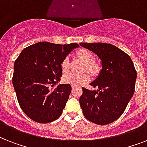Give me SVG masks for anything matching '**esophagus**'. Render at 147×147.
<instances>
[{
  "label": "esophagus",
  "mask_w": 147,
  "mask_h": 147,
  "mask_svg": "<svg viewBox=\"0 0 147 147\" xmlns=\"http://www.w3.org/2000/svg\"><path fill=\"white\" fill-rule=\"evenodd\" d=\"M71 88H72V89H74V88H76V86H75V85H71Z\"/></svg>",
  "instance_id": "1"
}]
</instances>
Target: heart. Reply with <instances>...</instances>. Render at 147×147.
<instances>
[{
	"mask_svg": "<svg viewBox=\"0 0 147 147\" xmlns=\"http://www.w3.org/2000/svg\"><path fill=\"white\" fill-rule=\"evenodd\" d=\"M77 55L82 60L83 62L85 63V68L90 73L95 75L99 71V66L94 62V55L91 51L88 49H80L77 52ZM69 58L65 57L62 60L61 63V69L63 72L68 71L69 69ZM90 76L88 73L83 74H75L72 72L65 74L63 76V81L65 83L71 84V85L78 86L82 85L83 83L86 82L89 80Z\"/></svg>",
	"mask_w": 147,
	"mask_h": 147,
	"instance_id": "b5f03b06",
	"label": "heart"
}]
</instances>
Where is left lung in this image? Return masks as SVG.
<instances>
[{"label": "left lung", "instance_id": "left-lung-1", "mask_svg": "<svg viewBox=\"0 0 147 147\" xmlns=\"http://www.w3.org/2000/svg\"><path fill=\"white\" fill-rule=\"evenodd\" d=\"M101 61L98 77L90 83L97 90L82 88L79 98L84 116L92 123L106 125L123 114L134 93L137 71L129 55L108 43H79Z\"/></svg>", "mask_w": 147, "mask_h": 147}]
</instances>
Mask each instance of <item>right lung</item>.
<instances>
[{"instance_id": "add662e5", "label": "right lung", "mask_w": 147, "mask_h": 147, "mask_svg": "<svg viewBox=\"0 0 147 147\" xmlns=\"http://www.w3.org/2000/svg\"><path fill=\"white\" fill-rule=\"evenodd\" d=\"M77 47V43L39 42L25 48L16 59L13 85L21 109L33 121L49 123L61 116L71 87H53L62 76V60Z\"/></svg>"}]
</instances>
